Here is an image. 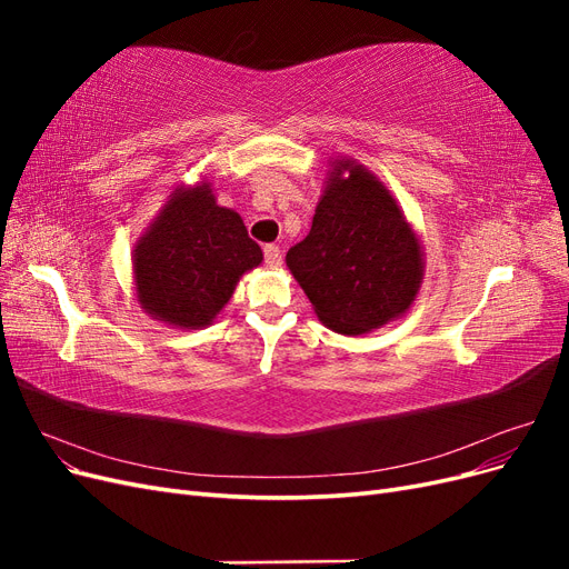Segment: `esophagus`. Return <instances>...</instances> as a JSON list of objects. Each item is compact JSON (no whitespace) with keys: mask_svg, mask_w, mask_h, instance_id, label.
I'll return each mask as SVG.
<instances>
[{"mask_svg":"<svg viewBox=\"0 0 569 569\" xmlns=\"http://www.w3.org/2000/svg\"><path fill=\"white\" fill-rule=\"evenodd\" d=\"M263 251H266V263L270 268H280L282 266V249L278 244H268Z\"/></svg>","mask_w":569,"mask_h":569,"instance_id":"34e87169","label":"esophagus"}]
</instances>
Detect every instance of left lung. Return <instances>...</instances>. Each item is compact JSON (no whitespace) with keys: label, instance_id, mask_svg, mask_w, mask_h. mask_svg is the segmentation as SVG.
<instances>
[{"label":"left lung","instance_id":"obj_1","mask_svg":"<svg viewBox=\"0 0 569 569\" xmlns=\"http://www.w3.org/2000/svg\"><path fill=\"white\" fill-rule=\"evenodd\" d=\"M311 232L287 268L332 332L358 337L401 318L425 278V251L387 184L353 159H335Z\"/></svg>","mask_w":569,"mask_h":569}]
</instances>
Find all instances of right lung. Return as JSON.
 I'll return each mask as SVG.
<instances>
[{
    "mask_svg": "<svg viewBox=\"0 0 569 569\" xmlns=\"http://www.w3.org/2000/svg\"><path fill=\"white\" fill-rule=\"evenodd\" d=\"M261 261L242 216L218 206L209 180L178 184L132 249L137 303L153 320L201 330Z\"/></svg>",
    "mask_w": 569,
    "mask_h": 569,
    "instance_id": "obj_1",
    "label": "right lung"
}]
</instances>
